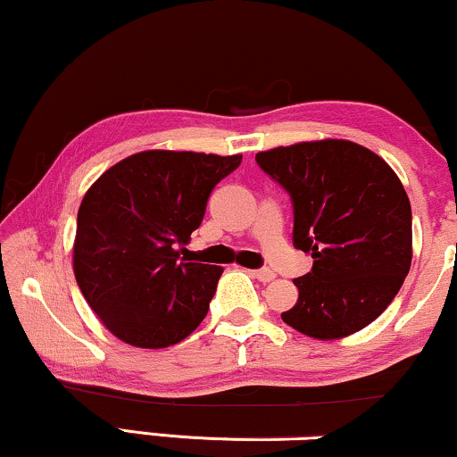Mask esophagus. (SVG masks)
Masks as SVG:
<instances>
[{
	"instance_id": "34e87169",
	"label": "esophagus",
	"mask_w": 457,
	"mask_h": 457,
	"mask_svg": "<svg viewBox=\"0 0 457 457\" xmlns=\"http://www.w3.org/2000/svg\"><path fill=\"white\" fill-rule=\"evenodd\" d=\"M252 277H253V279L262 281V283H269V281L275 279L277 275L270 269H258V270H252Z\"/></svg>"
}]
</instances>
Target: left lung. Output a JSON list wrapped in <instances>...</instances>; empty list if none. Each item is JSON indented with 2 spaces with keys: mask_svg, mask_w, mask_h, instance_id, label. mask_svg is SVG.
<instances>
[{
  "mask_svg": "<svg viewBox=\"0 0 457 457\" xmlns=\"http://www.w3.org/2000/svg\"><path fill=\"white\" fill-rule=\"evenodd\" d=\"M292 197L294 245L312 269L294 279L298 302L281 319L337 340L386 311L411 266V205L393 168L351 140L298 142L256 155Z\"/></svg>",
  "mask_w": 457,
  "mask_h": 457,
  "instance_id": "left-lung-1",
  "label": "left lung"
}]
</instances>
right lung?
<instances>
[{
  "mask_svg": "<svg viewBox=\"0 0 457 457\" xmlns=\"http://www.w3.org/2000/svg\"><path fill=\"white\" fill-rule=\"evenodd\" d=\"M241 155L142 151L104 171L77 212L73 272L104 328L126 345L165 348L204 321L222 269L180 262L176 247Z\"/></svg>",
  "mask_w": 457,
  "mask_h": 457,
  "instance_id": "right-lung-1",
  "label": "right lung"
}]
</instances>
